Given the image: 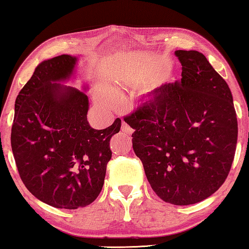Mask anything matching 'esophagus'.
I'll return each instance as SVG.
<instances>
[{
	"instance_id": "34e87169",
	"label": "esophagus",
	"mask_w": 249,
	"mask_h": 249,
	"mask_svg": "<svg viewBox=\"0 0 249 249\" xmlns=\"http://www.w3.org/2000/svg\"><path fill=\"white\" fill-rule=\"evenodd\" d=\"M121 130L124 131V132H125V134H132V128L130 127V125H129L127 122H122V125H121Z\"/></svg>"
}]
</instances>
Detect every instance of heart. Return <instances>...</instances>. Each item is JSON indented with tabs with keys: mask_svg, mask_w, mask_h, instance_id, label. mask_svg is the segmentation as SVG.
Here are the masks:
<instances>
[{
	"mask_svg": "<svg viewBox=\"0 0 249 249\" xmlns=\"http://www.w3.org/2000/svg\"><path fill=\"white\" fill-rule=\"evenodd\" d=\"M117 97H118V95L114 90H105V89H102L97 96L98 102H100L101 104L105 105V107H110V105L114 104L115 98ZM152 97H154V96H152Z\"/></svg>",
	"mask_w": 249,
	"mask_h": 249,
	"instance_id": "heart-1",
	"label": "heart"
}]
</instances>
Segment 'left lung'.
I'll return each instance as SVG.
<instances>
[{
  "instance_id": "obj_1",
  "label": "left lung",
  "mask_w": 249,
  "mask_h": 249,
  "mask_svg": "<svg viewBox=\"0 0 249 249\" xmlns=\"http://www.w3.org/2000/svg\"><path fill=\"white\" fill-rule=\"evenodd\" d=\"M181 80L155 89L124 121L149 185L173 205L202 202L226 181L238 124L226 80L197 51H176Z\"/></svg>"
}]
</instances>
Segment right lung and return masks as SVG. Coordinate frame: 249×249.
<instances>
[{"mask_svg":"<svg viewBox=\"0 0 249 249\" xmlns=\"http://www.w3.org/2000/svg\"><path fill=\"white\" fill-rule=\"evenodd\" d=\"M78 57L62 54L40 62L15 104L11 147L20 178L36 198L56 209L93 203L104 185L111 160L110 139L121 120L96 130L87 121L89 102L66 86Z\"/></svg>","mask_w":249,"mask_h":249,"instance_id":"add662e5","label":"right lung"}]
</instances>
